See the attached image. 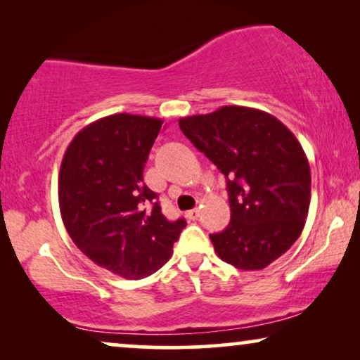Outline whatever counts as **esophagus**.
Instances as JSON below:
<instances>
[{
	"label": "esophagus",
	"instance_id": "1",
	"mask_svg": "<svg viewBox=\"0 0 360 360\" xmlns=\"http://www.w3.org/2000/svg\"><path fill=\"white\" fill-rule=\"evenodd\" d=\"M186 218L188 219H196L200 216V210L198 208H195V210H190V211H186Z\"/></svg>",
	"mask_w": 360,
	"mask_h": 360
}]
</instances>
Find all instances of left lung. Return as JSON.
Instances as JSON below:
<instances>
[{
    "label": "left lung",
    "instance_id": "obj_1",
    "mask_svg": "<svg viewBox=\"0 0 360 360\" xmlns=\"http://www.w3.org/2000/svg\"><path fill=\"white\" fill-rule=\"evenodd\" d=\"M180 129L226 176L231 223L210 239L221 260L260 270L304 228L311 172L302 144L282 121L245 106L179 120Z\"/></svg>",
    "mask_w": 360,
    "mask_h": 360
}]
</instances>
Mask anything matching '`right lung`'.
<instances>
[{
	"label": "right lung",
	"mask_w": 360,
	"mask_h": 360,
	"mask_svg": "<svg viewBox=\"0 0 360 360\" xmlns=\"http://www.w3.org/2000/svg\"><path fill=\"white\" fill-rule=\"evenodd\" d=\"M159 117L117 112L83 127L58 174V205L73 243L91 262L124 278L149 277L172 257L185 219L169 221L144 184Z\"/></svg>",
	"instance_id": "1"
}]
</instances>
